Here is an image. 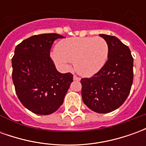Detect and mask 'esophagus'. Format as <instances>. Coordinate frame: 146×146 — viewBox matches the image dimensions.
<instances>
[{
    "label": "esophagus",
    "mask_w": 146,
    "mask_h": 146,
    "mask_svg": "<svg viewBox=\"0 0 146 146\" xmlns=\"http://www.w3.org/2000/svg\"><path fill=\"white\" fill-rule=\"evenodd\" d=\"M73 80H76V81H80V78L76 76H73Z\"/></svg>",
    "instance_id": "obj_1"
}]
</instances>
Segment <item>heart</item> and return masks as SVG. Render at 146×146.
<instances>
[{
  "mask_svg": "<svg viewBox=\"0 0 146 146\" xmlns=\"http://www.w3.org/2000/svg\"><path fill=\"white\" fill-rule=\"evenodd\" d=\"M109 51L108 43L102 37H73L59 42L51 53V58L63 69H69L70 62H74V68L79 74L92 76L104 67Z\"/></svg>",
  "mask_w": 146,
  "mask_h": 146,
  "instance_id": "b5f03b06",
  "label": "heart"
}]
</instances>
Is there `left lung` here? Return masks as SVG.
Returning a JSON list of instances; mask_svg holds the SVG:
<instances>
[{
    "label": "left lung",
    "mask_w": 146,
    "mask_h": 146,
    "mask_svg": "<svg viewBox=\"0 0 146 146\" xmlns=\"http://www.w3.org/2000/svg\"><path fill=\"white\" fill-rule=\"evenodd\" d=\"M99 36L108 43L109 58L99 72L81 79V95L90 110L107 113L122 106L128 96L133 83V57L128 47L117 37Z\"/></svg>",
    "instance_id": "obj_1"
}]
</instances>
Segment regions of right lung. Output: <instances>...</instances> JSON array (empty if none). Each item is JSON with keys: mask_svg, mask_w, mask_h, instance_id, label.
<instances>
[{"mask_svg": "<svg viewBox=\"0 0 146 146\" xmlns=\"http://www.w3.org/2000/svg\"><path fill=\"white\" fill-rule=\"evenodd\" d=\"M57 33L34 35L16 46L11 59L12 80L25 107L39 115L54 113L63 103L73 74L59 73L50 57Z\"/></svg>", "mask_w": 146, "mask_h": 146, "instance_id": "1", "label": "right lung"}]
</instances>
